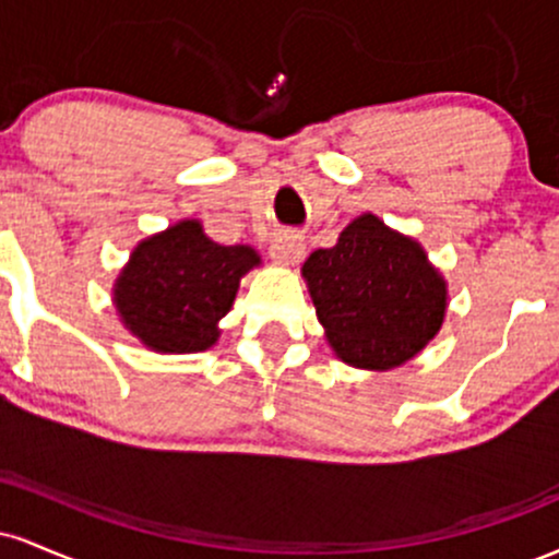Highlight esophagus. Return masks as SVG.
I'll return each instance as SVG.
<instances>
[{"instance_id":"obj_1","label":"esophagus","mask_w":559,"mask_h":559,"mask_svg":"<svg viewBox=\"0 0 559 559\" xmlns=\"http://www.w3.org/2000/svg\"><path fill=\"white\" fill-rule=\"evenodd\" d=\"M271 254H273V260L284 262V265H294V262H299L301 258H305V239L297 234L275 236L271 243Z\"/></svg>"}]
</instances>
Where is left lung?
<instances>
[{
  "label": "left lung",
  "instance_id": "obj_1",
  "mask_svg": "<svg viewBox=\"0 0 559 559\" xmlns=\"http://www.w3.org/2000/svg\"><path fill=\"white\" fill-rule=\"evenodd\" d=\"M318 320L344 362L383 370L407 362L441 329L447 286L418 241L360 215L338 243L307 258Z\"/></svg>",
  "mask_w": 559,
  "mask_h": 559
}]
</instances>
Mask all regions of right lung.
Masks as SVG:
<instances>
[{
    "mask_svg": "<svg viewBox=\"0 0 559 559\" xmlns=\"http://www.w3.org/2000/svg\"><path fill=\"white\" fill-rule=\"evenodd\" d=\"M260 265L252 247H223L197 221L141 241L115 284L126 329L157 352H202L234 305L241 275Z\"/></svg>",
    "mask_w": 559,
    "mask_h": 559,
    "instance_id": "add662e5",
    "label": "right lung"
}]
</instances>
